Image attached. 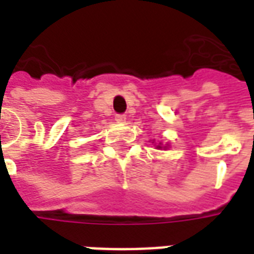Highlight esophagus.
<instances>
[{
	"mask_svg": "<svg viewBox=\"0 0 254 254\" xmlns=\"http://www.w3.org/2000/svg\"><path fill=\"white\" fill-rule=\"evenodd\" d=\"M116 121L120 122V124H122V122L127 121V116H125V114H117Z\"/></svg>",
	"mask_w": 254,
	"mask_h": 254,
	"instance_id": "obj_1",
	"label": "esophagus"
}]
</instances>
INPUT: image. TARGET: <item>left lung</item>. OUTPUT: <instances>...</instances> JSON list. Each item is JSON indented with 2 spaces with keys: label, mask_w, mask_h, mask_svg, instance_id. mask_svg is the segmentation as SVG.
Masks as SVG:
<instances>
[{
  "label": "left lung",
  "mask_w": 254,
  "mask_h": 254,
  "mask_svg": "<svg viewBox=\"0 0 254 254\" xmlns=\"http://www.w3.org/2000/svg\"><path fill=\"white\" fill-rule=\"evenodd\" d=\"M156 148H158V149H160V148H162V147H160V144H159V145H156Z\"/></svg>",
  "instance_id": "8db88e82"
}]
</instances>
